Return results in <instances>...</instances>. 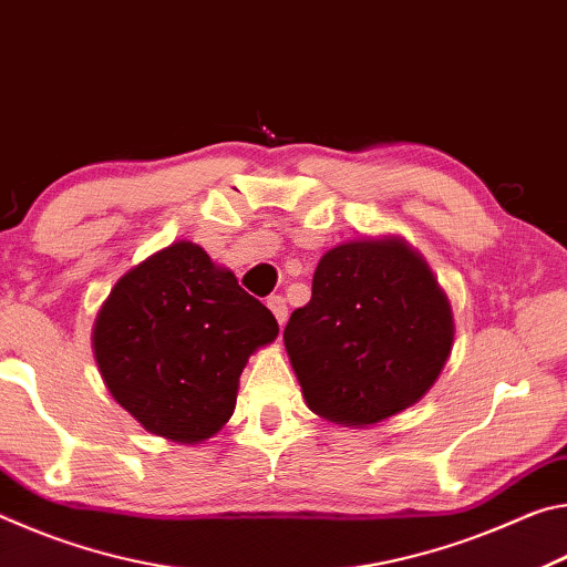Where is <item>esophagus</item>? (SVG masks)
<instances>
[{"label":"esophagus","instance_id":"34e87169","mask_svg":"<svg viewBox=\"0 0 567 567\" xmlns=\"http://www.w3.org/2000/svg\"><path fill=\"white\" fill-rule=\"evenodd\" d=\"M267 307H270V310H272L277 322H280V324L287 322V305H285V297L282 295H270V297H267Z\"/></svg>","mask_w":567,"mask_h":567}]
</instances>
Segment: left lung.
Here are the masks:
<instances>
[{
    "mask_svg": "<svg viewBox=\"0 0 567 567\" xmlns=\"http://www.w3.org/2000/svg\"><path fill=\"white\" fill-rule=\"evenodd\" d=\"M307 408L338 425L398 415L435 385L455 324L427 262L398 237L322 255L312 297L285 328Z\"/></svg>",
    "mask_w": 567,
    "mask_h": 567,
    "instance_id": "left-lung-1",
    "label": "left lung"
}]
</instances>
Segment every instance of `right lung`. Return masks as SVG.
I'll use <instances>...</instances> for the list:
<instances>
[{"label": "right lung", "mask_w": 567, "mask_h": 567, "mask_svg": "<svg viewBox=\"0 0 567 567\" xmlns=\"http://www.w3.org/2000/svg\"><path fill=\"white\" fill-rule=\"evenodd\" d=\"M277 332L233 272L182 239L120 277L92 348L104 385L142 427L192 445L233 417L249 354Z\"/></svg>", "instance_id": "add662e5"}]
</instances>
